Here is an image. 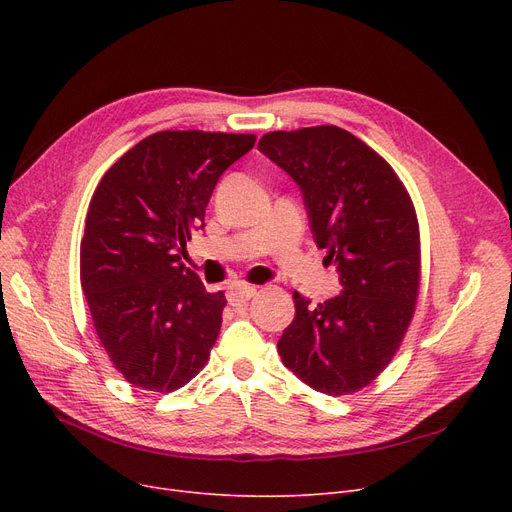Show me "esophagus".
Instances as JSON below:
<instances>
[{"label":"esophagus","mask_w":512,"mask_h":512,"mask_svg":"<svg viewBox=\"0 0 512 512\" xmlns=\"http://www.w3.org/2000/svg\"><path fill=\"white\" fill-rule=\"evenodd\" d=\"M255 294H257L255 286H234V288L228 290V301L232 305H242V303L251 301Z\"/></svg>","instance_id":"1"}]
</instances>
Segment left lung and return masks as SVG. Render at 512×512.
I'll return each mask as SVG.
<instances>
[{
	"label": "left lung",
	"mask_w": 512,
	"mask_h": 512,
	"mask_svg": "<svg viewBox=\"0 0 512 512\" xmlns=\"http://www.w3.org/2000/svg\"><path fill=\"white\" fill-rule=\"evenodd\" d=\"M259 151L301 188L309 228L342 290L311 305L294 292L278 340L282 363L307 386L351 394L392 361L419 292V226L388 161L338 126L267 132Z\"/></svg>",
	"instance_id": "left-lung-1"
}]
</instances>
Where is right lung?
<instances>
[{"label": "right lung", "instance_id": "1", "mask_svg": "<svg viewBox=\"0 0 512 512\" xmlns=\"http://www.w3.org/2000/svg\"><path fill=\"white\" fill-rule=\"evenodd\" d=\"M253 134L155 132L95 188L80 242L93 326L126 382L174 392L191 382L220 334L224 292H207L182 257L220 176Z\"/></svg>", "mask_w": 512, "mask_h": 512}]
</instances>
